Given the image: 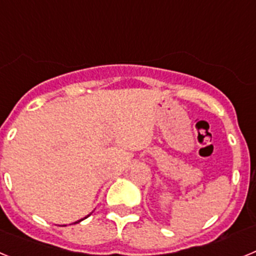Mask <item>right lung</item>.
Wrapping results in <instances>:
<instances>
[{
	"label": "right lung",
	"instance_id": "obj_1",
	"mask_svg": "<svg viewBox=\"0 0 256 256\" xmlns=\"http://www.w3.org/2000/svg\"><path fill=\"white\" fill-rule=\"evenodd\" d=\"M87 216H86V218H87ZM86 218H83V219H86ZM83 219H80V220H78V222H76V223H79V222H82ZM76 223H74V224H76Z\"/></svg>",
	"mask_w": 256,
	"mask_h": 256
}]
</instances>
